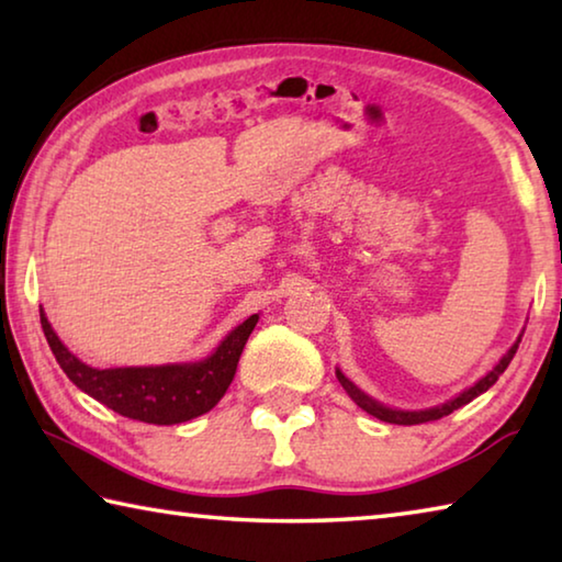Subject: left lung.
<instances>
[{
  "mask_svg": "<svg viewBox=\"0 0 562 562\" xmlns=\"http://www.w3.org/2000/svg\"><path fill=\"white\" fill-rule=\"evenodd\" d=\"M518 345H520V337L516 339V345H513L506 355H503V359L498 361L496 367L491 369V372L483 376V379H479V382H475L473 386H469L465 389V392H461L459 396L456 398H451V402H446V404H441V406H434V408H424V412H402V408H389V406H384V404H379V402H374L372 396H367L364 392H361V389H357L355 384L349 382V379L339 372L337 369V379H339V384L345 386V392L351 396V402H355L357 406H361L364 408L367 414H372V416H376V418H382V422H386V424H398V426H414V424H426V422H436V418H441V416H449L451 412H456V408H461L463 404H469V402H473L475 396L479 394H483V392H488V389L498 382V376L506 372V367L510 364V359H513V355H516V349H518Z\"/></svg>",
  "mask_w": 562,
  "mask_h": 562,
  "instance_id": "obj_1",
  "label": "left lung"
}]
</instances>
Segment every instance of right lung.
<instances>
[{
  "label": "right lung",
  "mask_w": 562,
  "mask_h": 562,
  "mask_svg": "<svg viewBox=\"0 0 562 562\" xmlns=\"http://www.w3.org/2000/svg\"><path fill=\"white\" fill-rule=\"evenodd\" d=\"M40 317L56 361L81 392L121 416L158 426L190 422L221 402L233 382L245 341L258 325V315L247 317L217 345L211 357L190 364L93 369L61 345L42 307Z\"/></svg>",
  "instance_id": "right-lung-1"
}]
</instances>
